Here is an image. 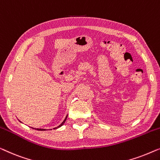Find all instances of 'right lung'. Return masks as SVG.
Instances as JSON below:
<instances>
[{
    "instance_id": "right-lung-1",
    "label": "right lung",
    "mask_w": 160,
    "mask_h": 160,
    "mask_svg": "<svg viewBox=\"0 0 160 160\" xmlns=\"http://www.w3.org/2000/svg\"><path fill=\"white\" fill-rule=\"evenodd\" d=\"M67 116L66 117V118H65L64 119V121H63V122H62V124H61L59 126H58V127L57 128H59V127H61V126H62L63 125H64V123L65 122V121H66V120H67ZM55 128H54V129H55ZM38 130H45V129H38H38H37Z\"/></svg>"
}]
</instances>
